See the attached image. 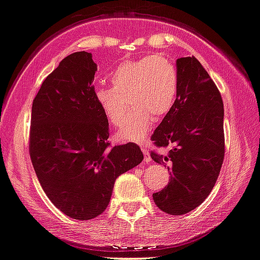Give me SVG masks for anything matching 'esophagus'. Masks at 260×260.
I'll return each mask as SVG.
<instances>
[{
    "mask_svg": "<svg viewBox=\"0 0 260 260\" xmlns=\"http://www.w3.org/2000/svg\"><path fill=\"white\" fill-rule=\"evenodd\" d=\"M140 146H141V150H143V153H144V160H145L146 163H150L151 158H150V155H149L148 150H146L145 146H144L143 143H140Z\"/></svg>",
    "mask_w": 260,
    "mask_h": 260,
    "instance_id": "34e87169",
    "label": "esophagus"
}]
</instances>
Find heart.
<instances>
[{
    "mask_svg": "<svg viewBox=\"0 0 260 260\" xmlns=\"http://www.w3.org/2000/svg\"><path fill=\"white\" fill-rule=\"evenodd\" d=\"M111 82L114 87H97L94 99L114 126L126 114V101L133 107L116 131V139L121 141L140 140L150 129L153 117L166 116L176 102L179 84L176 66L161 54L119 64Z\"/></svg>",
    "mask_w": 260,
    "mask_h": 260,
    "instance_id": "obj_1",
    "label": "heart"
}]
</instances>
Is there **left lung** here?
I'll return each mask as SVG.
<instances>
[{"mask_svg":"<svg viewBox=\"0 0 260 260\" xmlns=\"http://www.w3.org/2000/svg\"><path fill=\"white\" fill-rule=\"evenodd\" d=\"M178 93L151 140L173 148L151 153L159 164L168 161L169 183L153 194L161 211L184 215L199 207L214 188L225 153L223 104L216 84L194 56L177 59Z\"/></svg>","mask_w":260,"mask_h":260,"instance_id":"1","label":"left lung"}]
</instances>
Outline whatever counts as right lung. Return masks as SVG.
<instances>
[{
    "label": "right lung",
    "instance_id": "obj_1",
    "mask_svg": "<svg viewBox=\"0 0 260 260\" xmlns=\"http://www.w3.org/2000/svg\"><path fill=\"white\" fill-rule=\"evenodd\" d=\"M92 54L66 56L32 102L30 158L51 204L74 220L106 210L120 174L141 163L139 145L110 148L109 121L94 99Z\"/></svg>",
    "mask_w": 260,
    "mask_h": 260
}]
</instances>
